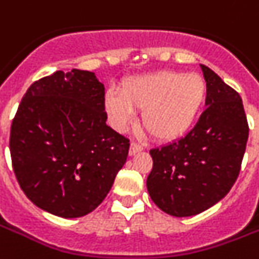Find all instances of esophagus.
<instances>
[{
  "mask_svg": "<svg viewBox=\"0 0 259 259\" xmlns=\"http://www.w3.org/2000/svg\"><path fill=\"white\" fill-rule=\"evenodd\" d=\"M143 151V147L140 144H138V143L132 142L131 145H130V155L134 156L136 155L138 152H142Z\"/></svg>",
  "mask_w": 259,
  "mask_h": 259,
  "instance_id": "34e87169",
  "label": "esophagus"
}]
</instances>
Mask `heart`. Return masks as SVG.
I'll return each instance as SVG.
<instances>
[{
	"label": "heart",
	"instance_id": "1",
	"mask_svg": "<svg viewBox=\"0 0 259 259\" xmlns=\"http://www.w3.org/2000/svg\"><path fill=\"white\" fill-rule=\"evenodd\" d=\"M206 99V82L198 74L157 71L127 78L120 94L107 91L104 107L119 131L142 112L145 132L159 142H172L187 134L194 124Z\"/></svg>",
	"mask_w": 259,
	"mask_h": 259
}]
</instances>
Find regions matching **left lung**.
Masks as SVG:
<instances>
[{"mask_svg": "<svg viewBox=\"0 0 259 259\" xmlns=\"http://www.w3.org/2000/svg\"><path fill=\"white\" fill-rule=\"evenodd\" d=\"M206 110L184 138L149 151L148 193L163 211L189 217L229 193L240 175L249 138L242 99L213 70L201 65Z\"/></svg>", "mask_w": 259, "mask_h": 259, "instance_id": "1", "label": "left lung"}]
</instances>
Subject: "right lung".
<instances>
[{"instance_id": "add662e5", "label": "right lung", "mask_w": 259, "mask_h": 259, "mask_svg": "<svg viewBox=\"0 0 259 259\" xmlns=\"http://www.w3.org/2000/svg\"><path fill=\"white\" fill-rule=\"evenodd\" d=\"M104 86L84 70L34 82L10 128L19 187L38 208L63 219L98 208L124 165L130 140L106 124Z\"/></svg>"}]
</instances>
